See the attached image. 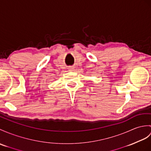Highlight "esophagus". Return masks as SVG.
<instances>
[{"label":"esophagus","mask_w":151,"mask_h":151,"mask_svg":"<svg viewBox=\"0 0 151 151\" xmlns=\"http://www.w3.org/2000/svg\"><path fill=\"white\" fill-rule=\"evenodd\" d=\"M73 70H74V68H73V67H69V68H68V71H73Z\"/></svg>","instance_id":"esophagus-1"}]
</instances>
